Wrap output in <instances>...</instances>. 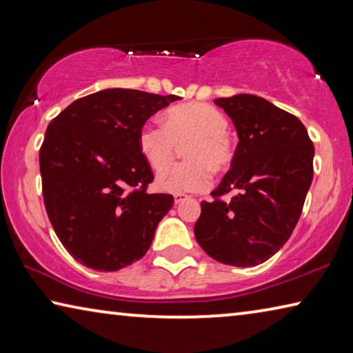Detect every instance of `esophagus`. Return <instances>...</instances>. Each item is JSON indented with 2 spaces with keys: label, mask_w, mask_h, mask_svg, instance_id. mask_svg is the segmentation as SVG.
<instances>
[{
  "label": "esophagus",
  "mask_w": 353,
  "mask_h": 353,
  "mask_svg": "<svg viewBox=\"0 0 353 353\" xmlns=\"http://www.w3.org/2000/svg\"><path fill=\"white\" fill-rule=\"evenodd\" d=\"M188 198V194H185V193H176L174 194V202L176 204H179V202H182L183 199H187Z\"/></svg>",
  "instance_id": "1"
}]
</instances>
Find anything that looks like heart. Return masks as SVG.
<instances>
[{"instance_id":"heart-1","label":"heart","mask_w":353,"mask_h":353,"mask_svg":"<svg viewBox=\"0 0 353 353\" xmlns=\"http://www.w3.org/2000/svg\"><path fill=\"white\" fill-rule=\"evenodd\" d=\"M163 124L145 123L139 132V151L146 163L162 171L174 158L176 145L188 141L185 163L160 172L159 190L166 193H193L205 190L213 172H224L234 162L235 149L229 119L221 110L202 103H185L163 113Z\"/></svg>"}]
</instances>
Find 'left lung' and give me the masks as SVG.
Returning <instances> with one entry per match:
<instances>
[{"instance_id":"8db88e82","label":"left lung","mask_w":353,"mask_h":353,"mask_svg":"<svg viewBox=\"0 0 353 353\" xmlns=\"http://www.w3.org/2000/svg\"><path fill=\"white\" fill-rule=\"evenodd\" d=\"M214 104L232 118L240 141L213 201L201 202L194 236L216 261L256 266L279 252L301 218L314 146L301 119L255 94Z\"/></svg>"}]
</instances>
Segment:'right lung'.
Wrapping results in <instances>:
<instances>
[{"instance_id": "1", "label": "right lung", "mask_w": 353, "mask_h": 353, "mask_svg": "<svg viewBox=\"0 0 353 353\" xmlns=\"http://www.w3.org/2000/svg\"><path fill=\"white\" fill-rule=\"evenodd\" d=\"M177 99L107 88L76 99L48 126L39 155L46 213L81 265L118 271L148 252L174 198L146 191L154 174L137 140Z\"/></svg>"}]
</instances>
